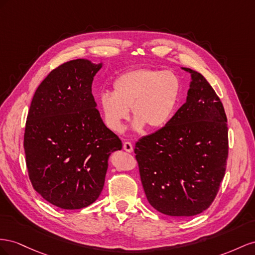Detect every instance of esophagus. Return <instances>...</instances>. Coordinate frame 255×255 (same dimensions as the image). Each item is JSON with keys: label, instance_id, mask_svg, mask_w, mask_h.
I'll use <instances>...</instances> for the list:
<instances>
[{"label": "esophagus", "instance_id": "obj_1", "mask_svg": "<svg viewBox=\"0 0 255 255\" xmlns=\"http://www.w3.org/2000/svg\"><path fill=\"white\" fill-rule=\"evenodd\" d=\"M123 148L125 149L127 152H131V151L133 150L132 144L130 143V142H125V143H124V145H123Z\"/></svg>", "mask_w": 255, "mask_h": 255}]
</instances>
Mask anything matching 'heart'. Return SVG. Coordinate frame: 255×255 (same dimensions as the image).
Segmentation results:
<instances>
[{
    "label": "heart",
    "instance_id": "1",
    "mask_svg": "<svg viewBox=\"0 0 255 255\" xmlns=\"http://www.w3.org/2000/svg\"><path fill=\"white\" fill-rule=\"evenodd\" d=\"M180 95V80L174 72L137 68L116 78L113 92L101 94L99 103L106 125L116 133L125 130L130 108L134 130H159L175 113Z\"/></svg>",
    "mask_w": 255,
    "mask_h": 255
}]
</instances>
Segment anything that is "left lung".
Returning a JSON list of instances; mask_svg holds the SVG:
<instances>
[{"instance_id": "1", "label": "left lung", "mask_w": 255, "mask_h": 255, "mask_svg": "<svg viewBox=\"0 0 255 255\" xmlns=\"http://www.w3.org/2000/svg\"><path fill=\"white\" fill-rule=\"evenodd\" d=\"M187 101L166 125L134 146L149 204L173 217H190L214 202L229 155L228 119L220 98L198 71Z\"/></svg>"}]
</instances>
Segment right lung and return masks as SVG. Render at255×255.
I'll list each match as a JSON object with an SVG mask.
<instances>
[{"instance_id": "obj_1", "label": "right lung", "mask_w": 255, "mask_h": 255, "mask_svg": "<svg viewBox=\"0 0 255 255\" xmlns=\"http://www.w3.org/2000/svg\"><path fill=\"white\" fill-rule=\"evenodd\" d=\"M101 64L72 60L57 66L36 90L23 146L33 188L63 209L91 205L105 185L108 159L122 141L107 128L92 94Z\"/></svg>"}]
</instances>
